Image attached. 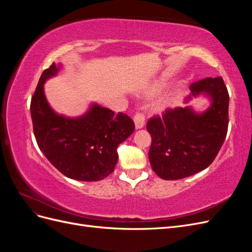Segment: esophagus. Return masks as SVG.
<instances>
[{
	"label": "esophagus",
	"mask_w": 252,
	"mask_h": 252,
	"mask_svg": "<svg viewBox=\"0 0 252 252\" xmlns=\"http://www.w3.org/2000/svg\"><path fill=\"white\" fill-rule=\"evenodd\" d=\"M133 122L135 125V129H141L145 125V117L142 113H135V116L133 118Z\"/></svg>",
	"instance_id": "esophagus-1"
}]
</instances>
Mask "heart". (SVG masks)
<instances>
[{
	"instance_id": "1",
	"label": "heart",
	"mask_w": 252,
	"mask_h": 252,
	"mask_svg": "<svg viewBox=\"0 0 252 252\" xmlns=\"http://www.w3.org/2000/svg\"><path fill=\"white\" fill-rule=\"evenodd\" d=\"M161 87H162V83L157 82L156 84H154V85L151 86V88L149 89V93L155 94V93H157V91L161 89ZM170 104H171V97L169 95H164L156 103V109H158V110L166 109L167 107H169Z\"/></svg>"
}]
</instances>
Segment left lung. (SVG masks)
Returning <instances> with one entry per match:
<instances>
[{
  "mask_svg": "<svg viewBox=\"0 0 252 252\" xmlns=\"http://www.w3.org/2000/svg\"><path fill=\"white\" fill-rule=\"evenodd\" d=\"M184 104L203 95L209 106L196 111L186 105L167 110L147 123L151 135L149 161L163 180H180L204 170L213 162L226 138L229 95L223 79L205 78L192 83Z\"/></svg>",
  "mask_w": 252,
  "mask_h": 252,
  "instance_id": "left-lung-1",
  "label": "left lung"
}]
</instances>
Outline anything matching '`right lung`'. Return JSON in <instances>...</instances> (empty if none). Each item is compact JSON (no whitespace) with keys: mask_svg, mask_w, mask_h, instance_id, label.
<instances>
[{"mask_svg":"<svg viewBox=\"0 0 252 252\" xmlns=\"http://www.w3.org/2000/svg\"><path fill=\"white\" fill-rule=\"evenodd\" d=\"M61 64L45 69L30 104L33 132L48 161L67 178L101 181L113 171L118 146L134 131L133 121L94 102L79 117L58 113L48 103L44 84L57 77Z\"/></svg>","mask_w":252,"mask_h":252,"instance_id":"obj_1","label":"right lung"}]
</instances>
